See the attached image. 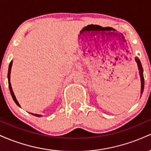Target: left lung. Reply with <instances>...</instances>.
<instances>
[{
	"instance_id": "1",
	"label": "left lung",
	"mask_w": 151,
	"mask_h": 151,
	"mask_svg": "<svg viewBox=\"0 0 151 151\" xmlns=\"http://www.w3.org/2000/svg\"><path fill=\"white\" fill-rule=\"evenodd\" d=\"M135 60L137 62V65H138V70H139V74L140 77H141V93H143V89H144V77H143V67H142L141 61L138 58H135Z\"/></svg>"
}]
</instances>
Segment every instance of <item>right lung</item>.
Returning a JSON list of instances; mask_svg holds the SVG:
<instances>
[{"label":"right lung","mask_w":151,"mask_h":151,"mask_svg":"<svg viewBox=\"0 0 151 151\" xmlns=\"http://www.w3.org/2000/svg\"><path fill=\"white\" fill-rule=\"evenodd\" d=\"M12 65H13V61H11V62H10V65H9V67H8V86H9L10 92V93H11V96H12V97H13V100H14V101L15 102V104H16L18 105V106H20V104H19L18 101H17L16 98H15V96L14 93H13V89H12L11 84H10V71H11V67H12ZM30 114H32V115H33V116H38V117H40V116H42V115H39V114H32V113H30Z\"/></svg>","instance_id":"obj_1"}]
</instances>
